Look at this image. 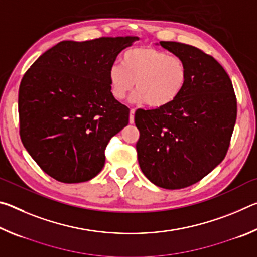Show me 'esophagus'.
I'll return each mask as SVG.
<instances>
[{"instance_id":"obj_1","label":"esophagus","mask_w":257,"mask_h":257,"mask_svg":"<svg viewBox=\"0 0 257 257\" xmlns=\"http://www.w3.org/2000/svg\"><path fill=\"white\" fill-rule=\"evenodd\" d=\"M134 116H135V108H132L130 110V115H129V122L130 123H134Z\"/></svg>"}]
</instances>
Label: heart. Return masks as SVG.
<instances>
[{"mask_svg": "<svg viewBox=\"0 0 257 257\" xmlns=\"http://www.w3.org/2000/svg\"><path fill=\"white\" fill-rule=\"evenodd\" d=\"M188 80V68L179 56H172L152 46H135L122 55V64L108 69V82L118 101L132 93L135 99L151 107L171 104L182 93Z\"/></svg>", "mask_w": 257, "mask_h": 257, "instance_id": "b5f03b06", "label": "heart"}]
</instances>
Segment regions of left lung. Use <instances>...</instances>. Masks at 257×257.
Here are the masks:
<instances>
[{
    "instance_id": "8db88e82",
    "label": "left lung",
    "mask_w": 257,
    "mask_h": 257,
    "mask_svg": "<svg viewBox=\"0 0 257 257\" xmlns=\"http://www.w3.org/2000/svg\"><path fill=\"white\" fill-rule=\"evenodd\" d=\"M160 45L185 61L188 80L167 106L138 108V163L154 185L181 189L202 180L227 154L237 119L233 86L223 67L197 47Z\"/></svg>"
}]
</instances>
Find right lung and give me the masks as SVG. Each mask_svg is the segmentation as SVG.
<instances>
[{"label": "right lung", "mask_w": 257, "mask_h": 257, "mask_svg": "<svg viewBox=\"0 0 257 257\" xmlns=\"http://www.w3.org/2000/svg\"><path fill=\"white\" fill-rule=\"evenodd\" d=\"M136 36L60 42L32 64L19 87L21 142L50 177L88 181L105 163L106 145L129 122L113 97L108 69Z\"/></svg>", "instance_id": "1"}]
</instances>
